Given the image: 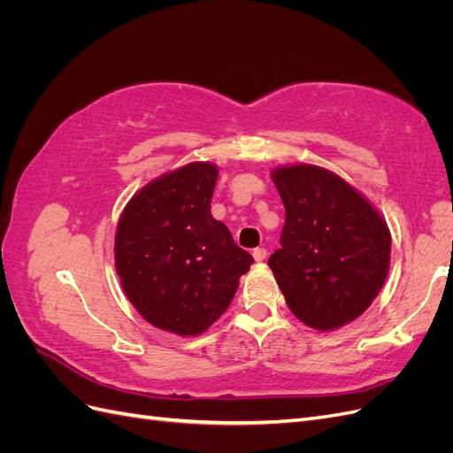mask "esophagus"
I'll return each instance as SVG.
<instances>
[{"label": "esophagus", "instance_id": "1", "mask_svg": "<svg viewBox=\"0 0 453 453\" xmlns=\"http://www.w3.org/2000/svg\"><path fill=\"white\" fill-rule=\"evenodd\" d=\"M253 258L257 260V263H263V260L266 258V250H265V248H257V250H253Z\"/></svg>", "mask_w": 453, "mask_h": 453}]
</instances>
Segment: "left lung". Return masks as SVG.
Instances as JSON below:
<instances>
[{
    "instance_id": "8db88e82",
    "label": "left lung",
    "mask_w": 453,
    "mask_h": 453,
    "mask_svg": "<svg viewBox=\"0 0 453 453\" xmlns=\"http://www.w3.org/2000/svg\"><path fill=\"white\" fill-rule=\"evenodd\" d=\"M285 205L273 272L287 306L315 331L357 319L389 272L391 232L357 188L331 170L291 164L272 170Z\"/></svg>"
}]
</instances>
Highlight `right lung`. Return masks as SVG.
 Here are the masks:
<instances>
[{
	"label": "right lung",
	"instance_id": "add662e5",
	"mask_svg": "<svg viewBox=\"0 0 453 453\" xmlns=\"http://www.w3.org/2000/svg\"><path fill=\"white\" fill-rule=\"evenodd\" d=\"M217 173L211 162L162 173L119 217L115 268L122 289L147 323L177 336L208 331L253 265L211 215Z\"/></svg>",
	"mask_w": 453,
	"mask_h": 453
}]
</instances>
